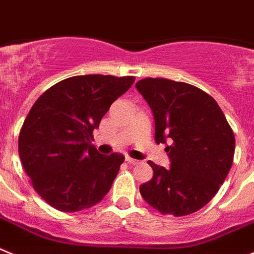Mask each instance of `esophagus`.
Wrapping results in <instances>:
<instances>
[{"label":"esophagus","instance_id":"obj_1","mask_svg":"<svg viewBox=\"0 0 254 254\" xmlns=\"http://www.w3.org/2000/svg\"><path fill=\"white\" fill-rule=\"evenodd\" d=\"M125 161H127L129 164H132V166H135V164L139 163V161H136V159L130 158V157H125Z\"/></svg>","mask_w":254,"mask_h":254}]
</instances>
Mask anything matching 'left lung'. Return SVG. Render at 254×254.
<instances>
[{
	"label": "left lung",
	"instance_id": "8db88e82",
	"mask_svg": "<svg viewBox=\"0 0 254 254\" xmlns=\"http://www.w3.org/2000/svg\"><path fill=\"white\" fill-rule=\"evenodd\" d=\"M135 87L154 116L155 141H169L166 152L171 161L170 170L148 162L153 177L139 191L162 214H192L225 181L234 158V132L215 100L195 86L144 78Z\"/></svg>",
	"mask_w": 254,
	"mask_h": 254
}]
</instances>
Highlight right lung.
<instances>
[{"mask_svg":"<svg viewBox=\"0 0 254 254\" xmlns=\"http://www.w3.org/2000/svg\"><path fill=\"white\" fill-rule=\"evenodd\" d=\"M134 77L87 74L63 79L45 91L27 114L19 154L36 192L59 211L88 209L105 197L124 155H104L92 131Z\"/></svg>","mask_w":254,"mask_h":254,"instance_id":"add662e5","label":"right lung"}]
</instances>
